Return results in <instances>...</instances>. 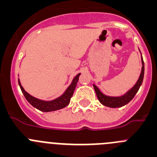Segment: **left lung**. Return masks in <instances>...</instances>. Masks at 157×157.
Segmentation results:
<instances>
[{"mask_svg":"<svg viewBox=\"0 0 157 157\" xmlns=\"http://www.w3.org/2000/svg\"><path fill=\"white\" fill-rule=\"evenodd\" d=\"M142 71H141L140 76H139V78H138V81L136 82V84H135L133 87H131L129 91H127L125 94H123V95L121 96H119V97H112V96L105 95V94H104L103 93H101V91H100V90L98 88L97 86L93 84L94 91H95L96 93V95L98 97V101H99L103 105L110 107V108H119V107L124 106V105H127L129 101H131V100L133 99V98L135 97L136 93L138 92V90H139V87H141V85H142V81H143L145 66H144V62L143 59H142Z\"/></svg>","mask_w":157,"mask_h":157,"instance_id":"left-lung-1","label":"left lung"}]
</instances>
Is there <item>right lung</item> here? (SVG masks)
<instances>
[{"mask_svg":"<svg viewBox=\"0 0 157 157\" xmlns=\"http://www.w3.org/2000/svg\"><path fill=\"white\" fill-rule=\"evenodd\" d=\"M80 73H78L74 78H73V81H72L71 84L68 87V88L66 89V91L62 94L60 97L56 98V99L52 100V101H44V100L38 99V98H35L33 96L30 95L29 93L26 92L24 88L22 87V84H21L20 81L19 79V84L21 90H22V94H24L26 99L30 103L31 105L35 107L37 109L40 110L42 112H52V111H56L58 109H61L64 108V107L67 106L69 105V103L70 101V98L73 96L74 90L76 88L77 82H78L79 77H80Z\"/></svg>","mask_w":157,"mask_h":157,"instance_id":"1","label":"right lung"}]
</instances>
